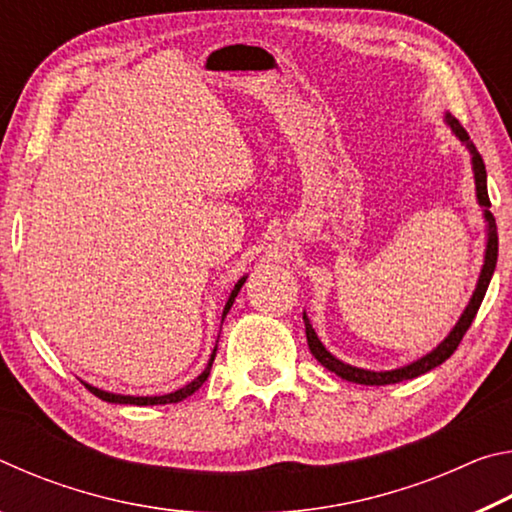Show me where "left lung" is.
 I'll return each mask as SVG.
<instances>
[{"label": "left lung", "instance_id": "obj_1", "mask_svg": "<svg viewBox=\"0 0 512 512\" xmlns=\"http://www.w3.org/2000/svg\"><path fill=\"white\" fill-rule=\"evenodd\" d=\"M449 126H452V131L458 135V140L465 142L467 149L472 153V167H474V180H476V196H479V203L485 207V219H488V248H485V264H483V271L479 277V284H476V291L470 300V305L463 311L461 320H458L456 327L452 329V334L447 336V339L438 345L436 350L427 357L418 359L411 366H404V368H397V370H388V372H370V370H361V368H354L348 366V363L339 361L336 357H332L325 350V345L318 341V336L314 332V327H311L309 318L302 314V320H305V332H307V343H309V350L314 357L320 361V366H325L327 370H332L334 375H339L341 379H348L354 381V384H366V386H384V384H397V381H404V379H413V377H420L424 372L433 370L440 363L447 361L452 354L456 352L458 345H461L463 336L467 329H470L472 320L476 316V311H479L481 302L485 291H488V284H490V277L495 273V266H497V253H499V237H497V223H495V216L488 212L490 207V196H488V180H485V164L481 153L476 151L474 142L470 140V135H467L465 128L461 126V121L456 117L447 115Z\"/></svg>", "mask_w": 512, "mask_h": 512}]
</instances>
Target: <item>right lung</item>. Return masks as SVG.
<instances>
[{
  "instance_id": "add662e5",
  "label": "right lung",
  "mask_w": 512,
  "mask_h": 512,
  "mask_svg": "<svg viewBox=\"0 0 512 512\" xmlns=\"http://www.w3.org/2000/svg\"><path fill=\"white\" fill-rule=\"evenodd\" d=\"M244 282H246V277H241V280L235 284V289H232L230 298H228V302H225V307H223V318H225V314H228V311H230L232 302H235V298H237L239 289L244 287ZM214 357H216V348H214V352H212L210 363H207V368L201 372V375H198L194 381H189V384H187L185 388H180V391H176V393H169V395H158V397H133V395H115V393L99 391V388H94V386H90V384H85V388H88V391H90L92 395H97L99 400H103V402H115V404H137V406H153V404H176V402H183L185 397H189V395H192V393H196L198 388L203 386V381L207 379V375H210V370H212Z\"/></svg>"
}]
</instances>
